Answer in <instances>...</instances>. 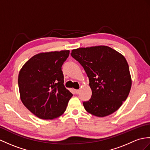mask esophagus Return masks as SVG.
Instances as JSON below:
<instances>
[{
	"instance_id": "obj_1",
	"label": "esophagus",
	"mask_w": 150,
	"mask_h": 150,
	"mask_svg": "<svg viewBox=\"0 0 150 150\" xmlns=\"http://www.w3.org/2000/svg\"><path fill=\"white\" fill-rule=\"evenodd\" d=\"M75 93H76V94H79V93H80V90H79V89H76V90H75Z\"/></svg>"
}]
</instances>
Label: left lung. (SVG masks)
I'll return each instance as SVG.
<instances>
[{
    "label": "left lung",
    "mask_w": 150,
    "mask_h": 150,
    "mask_svg": "<svg viewBox=\"0 0 150 150\" xmlns=\"http://www.w3.org/2000/svg\"><path fill=\"white\" fill-rule=\"evenodd\" d=\"M88 75L92 95L83 102L86 111L104 117L116 111L127 98L132 80L123 55L107 46L80 48L71 51Z\"/></svg>",
    "instance_id": "left-lung-1"
}]
</instances>
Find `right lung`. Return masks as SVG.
Segmentation results:
<instances>
[{
    "label": "right lung",
    "mask_w": 150,
    "mask_h": 150,
    "mask_svg": "<svg viewBox=\"0 0 150 150\" xmlns=\"http://www.w3.org/2000/svg\"><path fill=\"white\" fill-rule=\"evenodd\" d=\"M69 54V50H62L37 54L20 71L21 100L40 119L53 120L60 116L73 96L64 87L61 69Z\"/></svg>",
    "instance_id": "add662e5"
}]
</instances>
